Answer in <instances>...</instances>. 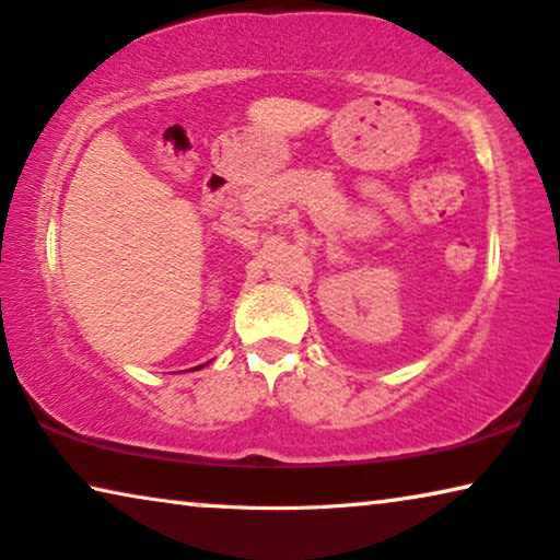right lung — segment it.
<instances>
[{
	"label": "right lung",
	"instance_id": "right-lung-1",
	"mask_svg": "<svg viewBox=\"0 0 560 560\" xmlns=\"http://www.w3.org/2000/svg\"><path fill=\"white\" fill-rule=\"evenodd\" d=\"M192 370H195V368H192Z\"/></svg>",
	"mask_w": 560,
	"mask_h": 560
}]
</instances>
